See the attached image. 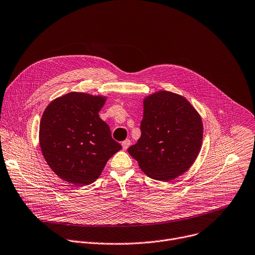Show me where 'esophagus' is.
Here are the masks:
<instances>
[{
    "instance_id": "obj_1",
    "label": "esophagus",
    "mask_w": 255,
    "mask_h": 255,
    "mask_svg": "<svg viewBox=\"0 0 255 255\" xmlns=\"http://www.w3.org/2000/svg\"><path fill=\"white\" fill-rule=\"evenodd\" d=\"M122 146H123V149L126 151V150L130 146V140H129V139L124 140V142L122 143Z\"/></svg>"
}]
</instances>
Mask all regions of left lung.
<instances>
[{
	"label": "left lung",
	"mask_w": 255,
	"mask_h": 255,
	"mask_svg": "<svg viewBox=\"0 0 255 255\" xmlns=\"http://www.w3.org/2000/svg\"><path fill=\"white\" fill-rule=\"evenodd\" d=\"M140 137L128 149L152 179L169 181L183 174L200 153L203 124L182 96L161 91L144 101Z\"/></svg>",
	"instance_id": "1"
}]
</instances>
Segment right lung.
Returning a JSON list of instances; mask_svg holds the SVG:
<instances>
[{
  "label": "right lung",
  "instance_id": "add662e5",
  "mask_svg": "<svg viewBox=\"0 0 255 255\" xmlns=\"http://www.w3.org/2000/svg\"><path fill=\"white\" fill-rule=\"evenodd\" d=\"M105 99L72 92L53 100L39 126L42 155L60 178L87 185L101 174L108 159L122 149L98 112Z\"/></svg>",
  "mask_w": 255,
  "mask_h": 255
}]
</instances>
